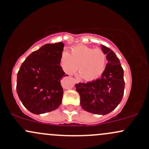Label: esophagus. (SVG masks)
Instances as JSON below:
<instances>
[{"mask_svg":"<svg viewBox=\"0 0 149 149\" xmlns=\"http://www.w3.org/2000/svg\"><path fill=\"white\" fill-rule=\"evenodd\" d=\"M73 80H74V82L76 83V84H78V83H79V80H78L76 79H73Z\"/></svg>","mask_w":149,"mask_h":149,"instance_id":"obj_1","label":"esophagus"}]
</instances>
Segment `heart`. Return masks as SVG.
<instances>
[{"label":"heart","mask_w":149,"mask_h":149,"mask_svg":"<svg viewBox=\"0 0 149 149\" xmlns=\"http://www.w3.org/2000/svg\"><path fill=\"white\" fill-rule=\"evenodd\" d=\"M60 61L63 69L68 74H73L79 66L80 76L86 81H93L104 71L106 56L100 48L76 46L71 48L70 53L63 52Z\"/></svg>","instance_id":"heart-1"}]
</instances>
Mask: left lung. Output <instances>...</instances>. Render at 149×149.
Here are the masks:
<instances>
[{
    "instance_id": "1",
    "label": "left lung",
    "mask_w": 149,
    "mask_h": 149,
    "mask_svg": "<svg viewBox=\"0 0 149 149\" xmlns=\"http://www.w3.org/2000/svg\"><path fill=\"white\" fill-rule=\"evenodd\" d=\"M101 50L108 63L100 79L76 84L81 106L89 113L106 115L118 106L123 95L125 82L123 70L115 53L103 45Z\"/></svg>"
}]
</instances>
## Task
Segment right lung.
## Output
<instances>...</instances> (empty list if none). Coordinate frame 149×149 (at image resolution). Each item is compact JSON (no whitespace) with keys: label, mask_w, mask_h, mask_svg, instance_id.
<instances>
[{"label":"right lung","mask_w":149,"mask_h":149,"mask_svg":"<svg viewBox=\"0 0 149 149\" xmlns=\"http://www.w3.org/2000/svg\"><path fill=\"white\" fill-rule=\"evenodd\" d=\"M63 47L62 42L43 45L26 58L18 70L17 93L33 113L52 111L61 104V80L68 76L60 65Z\"/></svg>","instance_id":"obj_1"}]
</instances>
